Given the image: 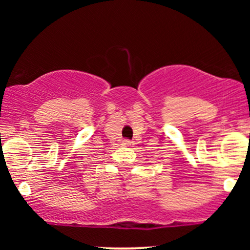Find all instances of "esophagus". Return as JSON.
<instances>
[{
    "mask_svg": "<svg viewBox=\"0 0 250 250\" xmlns=\"http://www.w3.org/2000/svg\"><path fill=\"white\" fill-rule=\"evenodd\" d=\"M131 143L133 142H130L129 140H125V141H123V146H125V147H130V146H133Z\"/></svg>",
    "mask_w": 250,
    "mask_h": 250,
    "instance_id": "obj_1",
    "label": "esophagus"
}]
</instances>
